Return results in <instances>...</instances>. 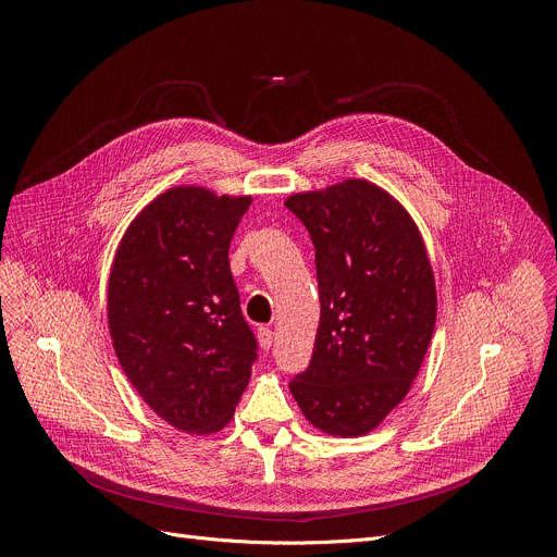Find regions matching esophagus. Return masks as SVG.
I'll list each match as a JSON object with an SVG mask.
<instances>
[{
	"instance_id": "esophagus-1",
	"label": "esophagus",
	"mask_w": 557,
	"mask_h": 557,
	"mask_svg": "<svg viewBox=\"0 0 557 557\" xmlns=\"http://www.w3.org/2000/svg\"><path fill=\"white\" fill-rule=\"evenodd\" d=\"M258 342H260V346H262L264 350H269V348L273 346V331L267 329V326H260V329H258Z\"/></svg>"
}]
</instances>
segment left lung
Instances as JSON below:
<instances>
[{"label":"left lung","mask_w":557,"mask_h":557,"mask_svg":"<svg viewBox=\"0 0 557 557\" xmlns=\"http://www.w3.org/2000/svg\"><path fill=\"white\" fill-rule=\"evenodd\" d=\"M286 207L314 247L320 329L288 383L326 434L361 436L404 401L436 324V288L410 213L368 181L295 194Z\"/></svg>","instance_id":"left-lung-1"}]
</instances>
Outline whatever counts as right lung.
Instances as JSON below:
<instances>
[{
  "label": "right lung",
  "mask_w": 557,
  "mask_h": 557,
  "mask_svg": "<svg viewBox=\"0 0 557 557\" xmlns=\"http://www.w3.org/2000/svg\"><path fill=\"white\" fill-rule=\"evenodd\" d=\"M249 196L176 187L149 202L119 245L110 335L145 404L189 434L222 430L251 379L258 342L228 267Z\"/></svg>",
  "instance_id": "1"
}]
</instances>
